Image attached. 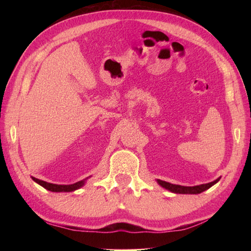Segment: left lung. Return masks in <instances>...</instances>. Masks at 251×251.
I'll return each mask as SVG.
<instances>
[{
    "label": "left lung",
    "mask_w": 251,
    "mask_h": 251,
    "mask_svg": "<svg viewBox=\"0 0 251 251\" xmlns=\"http://www.w3.org/2000/svg\"><path fill=\"white\" fill-rule=\"evenodd\" d=\"M220 180V178H218L217 180L212 181V182L206 183V184H201V185H195V186H183V185H178V184H173L166 182V181L163 180H157V182L161 184L163 188L167 189L169 191L174 192V193H179V194H200L201 192H204L211 188L212 185L216 184L218 181Z\"/></svg>",
    "instance_id": "1"
}]
</instances>
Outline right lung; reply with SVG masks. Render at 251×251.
Instances as JSON below:
<instances>
[{
	"mask_svg": "<svg viewBox=\"0 0 251 251\" xmlns=\"http://www.w3.org/2000/svg\"><path fill=\"white\" fill-rule=\"evenodd\" d=\"M36 183H39L40 185L43 186L46 190H50L51 192H71V191H75L77 189L81 188V186L84 185L85 183V180L82 181H78V182L74 183V184H69V185H61V184H54V183H49V182H45L43 180H40V179H36L34 177H32Z\"/></svg>",
	"mask_w": 251,
	"mask_h": 251,
	"instance_id": "add662e5",
	"label": "right lung"
}]
</instances>
